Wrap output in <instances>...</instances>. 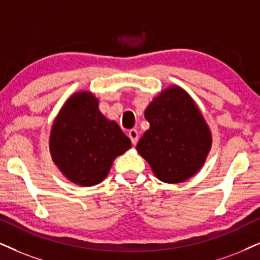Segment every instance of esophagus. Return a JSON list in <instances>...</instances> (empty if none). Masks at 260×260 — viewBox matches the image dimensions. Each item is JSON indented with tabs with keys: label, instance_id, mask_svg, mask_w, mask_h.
Segmentation results:
<instances>
[{
	"label": "esophagus",
	"instance_id": "esophagus-1",
	"mask_svg": "<svg viewBox=\"0 0 260 260\" xmlns=\"http://www.w3.org/2000/svg\"><path fill=\"white\" fill-rule=\"evenodd\" d=\"M127 135H129L131 142H133V145H136L137 141H139V133H137V130L131 129Z\"/></svg>",
	"mask_w": 260,
	"mask_h": 260
}]
</instances>
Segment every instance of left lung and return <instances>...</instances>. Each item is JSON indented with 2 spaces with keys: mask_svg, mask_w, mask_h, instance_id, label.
<instances>
[{
  "mask_svg": "<svg viewBox=\"0 0 260 260\" xmlns=\"http://www.w3.org/2000/svg\"><path fill=\"white\" fill-rule=\"evenodd\" d=\"M149 129L136 148L165 183H181L203 168L212 146L210 127L193 99L171 85L145 111Z\"/></svg>",
  "mask_w": 260,
  "mask_h": 260,
  "instance_id": "left-lung-1",
  "label": "left lung"
}]
</instances>
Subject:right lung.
Instances as JSON below:
<instances>
[{
  "label": "right lung",
  "instance_id": "add662e5",
  "mask_svg": "<svg viewBox=\"0 0 260 260\" xmlns=\"http://www.w3.org/2000/svg\"><path fill=\"white\" fill-rule=\"evenodd\" d=\"M131 141L99 110L91 92H75L65 102L50 131L49 149L62 175L82 187L99 184Z\"/></svg>",
  "mask_w": 260,
  "mask_h": 260
}]
</instances>
